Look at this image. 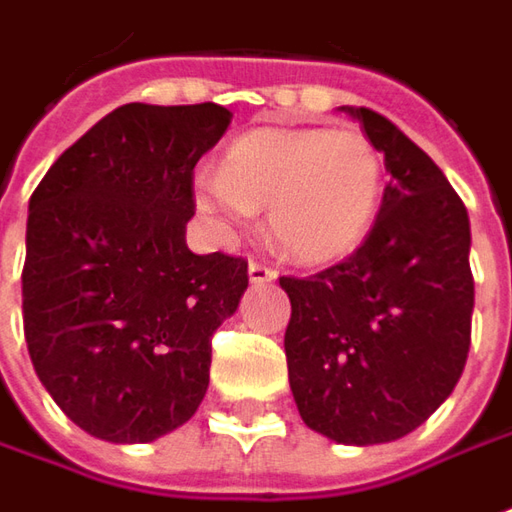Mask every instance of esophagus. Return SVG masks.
Returning a JSON list of instances; mask_svg holds the SVG:
<instances>
[{"instance_id":"esophagus-1","label":"esophagus","mask_w":512,"mask_h":512,"mask_svg":"<svg viewBox=\"0 0 512 512\" xmlns=\"http://www.w3.org/2000/svg\"><path fill=\"white\" fill-rule=\"evenodd\" d=\"M274 277H277L274 268L263 266V263H255V260L249 263V282H252V285H266V282H271Z\"/></svg>"}]
</instances>
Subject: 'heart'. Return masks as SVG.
<instances>
[{
    "instance_id": "heart-1",
    "label": "heart",
    "mask_w": 512,
    "mask_h": 512,
    "mask_svg": "<svg viewBox=\"0 0 512 512\" xmlns=\"http://www.w3.org/2000/svg\"><path fill=\"white\" fill-rule=\"evenodd\" d=\"M382 155L355 127H263L227 146L219 174L196 180V207L244 230L268 207L271 238L302 263H332L366 241L382 199Z\"/></svg>"
}]
</instances>
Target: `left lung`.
Segmentation results:
<instances>
[{
	"mask_svg": "<svg viewBox=\"0 0 512 512\" xmlns=\"http://www.w3.org/2000/svg\"><path fill=\"white\" fill-rule=\"evenodd\" d=\"M385 155L391 180L363 246L291 299L288 380L310 430L346 446L405 438L455 391L471 343V227L455 188L393 121L341 107Z\"/></svg>",
	"mask_w": 512,
	"mask_h": 512,
	"instance_id": "left-lung-1",
	"label": "left lung"
}]
</instances>
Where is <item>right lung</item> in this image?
Returning a JSON list of instances; mask_svg holds the SVG:
<instances>
[{"instance_id":"right-lung-1","label":"right lung","mask_w":512,"mask_h":512,"mask_svg":"<svg viewBox=\"0 0 512 512\" xmlns=\"http://www.w3.org/2000/svg\"><path fill=\"white\" fill-rule=\"evenodd\" d=\"M227 107L130 102L96 121L30 199L21 274L38 380L94 438L149 443L182 427L210 382V338L238 310L244 257L194 255V166Z\"/></svg>"}]
</instances>
